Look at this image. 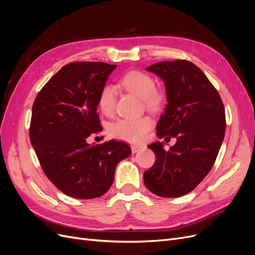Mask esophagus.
Listing matches in <instances>:
<instances>
[{"mask_svg":"<svg viewBox=\"0 0 255 255\" xmlns=\"http://www.w3.org/2000/svg\"><path fill=\"white\" fill-rule=\"evenodd\" d=\"M143 148L142 145H138V144H132L130 145V150H132V153H136L138 151H140Z\"/></svg>","mask_w":255,"mask_h":255,"instance_id":"esophagus-1","label":"esophagus"}]
</instances>
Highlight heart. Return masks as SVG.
I'll return each mask as SVG.
<instances>
[{"label":"heart","instance_id":"obj_1","mask_svg":"<svg viewBox=\"0 0 255 255\" xmlns=\"http://www.w3.org/2000/svg\"><path fill=\"white\" fill-rule=\"evenodd\" d=\"M120 85L132 94L142 99L144 105L150 110L157 111L164 102V95L155 88V82L149 74L132 70L123 74ZM117 90L112 85H104L99 92L98 106L107 117H111L116 111ZM153 121L149 116L136 119H120L110 127L111 136L128 142H138L143 139L145 134L152 128Z\"/></svg>","mask_w":255,"mask_h":255}]
</instances>
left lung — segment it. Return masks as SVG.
Returning <instances> with one entry per match:
<instances>
[{
  "instance_id": "left-lung-1",
  "label": "left lung",
  "mask_w": 255,
  "mask_h": 255,
  "mask_svg": "<svg viewBox=\"0 0 255 255\" xmlns=\"http://www.w3.org/2000/svg\"><path fill=\"white\" fill-rule=\"evenodd\" d=\"M164 81L165 113L157 123L158 138H176L170 150L149 145L155 163L143 173L154 195L176 198L188 194L211 171L226 134V112L217 89L195 64L186 59L160 61L146 68Z\"/></svg>"
}]
</instances>
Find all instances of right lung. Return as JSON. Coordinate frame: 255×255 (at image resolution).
Returning a JSON list of instances; mask_svg holds the SVG:
<instances>
[{
    "label": "right lung",
    "instance_id": "right-lung-1",
    "mask_svg": "<svg viewBox=\"0 0 255 255\" xmlns=\"http://www.w3.org/2000/svg\"><path fill=\"white\" fill-rule=\"evenodd\" d=\"M115 68L102 61L65 65L34 101L30 143L44 174L67 196H103L114 182L116 166L130 155V148L125 142H86L91 134L102 130L97 113L98 96Z\"/></svg>",
    "mask_w": 255,
    "mask_h": 255
}]
</instances>
